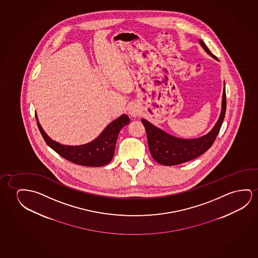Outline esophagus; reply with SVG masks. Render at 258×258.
Returning <instances> with one entry per match:
<instances>
[{"label":"esophagus","mask_w":258,"mask_h":258,"mask_svg":"<svg viewBox=\"0 0 258 258\" xmlns=\"http://www.w3.org/2000/svg\"><path fill=\"white\" fill-rule=\"evenodd\" d=\"M128 113H130L131 116L136 117V116H138L139 114V109H138V107H136V105H131V106L128 107Z\"/></svg>","instance_id":"esophagus-1"}]
</instances>
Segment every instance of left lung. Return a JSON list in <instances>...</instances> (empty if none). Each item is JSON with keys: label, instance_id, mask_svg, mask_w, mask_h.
Masks as SVG:
<instances>
[{"label": "left lung", "instance_id": "left-lung-1", "mask_svg": "<svg viewBox=\"0 0 258 258\" xmlns=\"http://www.w3.org/2000/svg\"><path fill=\"white\" fill-rule=\"evenodd\" d=\"M203 49L210 56L217 58L210 50L208 49L205 43L200 40ZM226 111V94L225 88L223 93V104L222 112L217 124L212 128L209 134L196 139H176L170 135L167 134L164 131L153 126L146 119H142V123L146 128L147 135V142L149 146L150 153L153 159L160 164L165 166L181 164L186 161H191L195 158L201 156L202 153L212 146L217 135L220 131L221 126L224 121Z\"/></svg>", "mask_w": 258, "mask_h": 258}]
</instances>
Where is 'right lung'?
<instances>
[{
    "label": "right lung",
    "mask_w": 258,
    "mask_h": 258,
    "mask_svg": "<svg viewBox=\"0 0 258 258\" xmlns=\"http://www.w3.org/2000/svg\"><path fill=\"white\" fill-rule=\"evenodd\" d=\"M130 120L131 119L127 115L123 114L120 116L113 120L112 123L109 124L105 131L94 141L80 146L60 145L49 139L38 121L37 125L46 144L56 153H58L61 157L77 165L101 167L108 164L112 160L119 131L125 125L130 123Z\"/></svg>",
    "instance_id": "obj_1"
}]
</instances>
